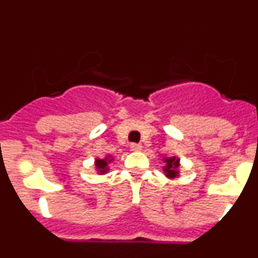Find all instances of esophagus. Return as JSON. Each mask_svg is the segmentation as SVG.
Returning <instances> with one entry per match:
<instances>
[{"label": "esophagus", "instance_id": "obj_1", "mask_svg": "<svg viewBox=\"0 0 258 258\" xmlns=\"http://www.w3.org/2000/svg\"><path fill=\"white\" fill-rule=\"evenodd\" d=\"M131 150L132 151H141L142 150V145H140V143H132Z\"/></svg>", "mask_w": 258, "mask_h": 258}]
</instances>
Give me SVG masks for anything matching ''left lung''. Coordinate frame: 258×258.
Masks as SVG:
<instances>
[{"instance_id":"1","label":"left lung","mask_w":258,"mask_h":258,"mask_svg":"<svg viewBox=\"0 0 258 258\" xmlns=\"http://www.w3.org/2000/svg\"><path fill=\"white\" fill-rule=\"evenodd\" d=\"M164 164L165 165L163 166V170L165 173V175L168 178L173 179L177 178L179 175V159L175 156L172 157H164L163 159Z\"/></svg>"}]
</instances>
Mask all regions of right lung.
I'll use <instances>...</instances> for the list:
<instances>
[{
  "label": "right lung",
  "mask_w": 258,
  "mask_h": 258,
  "mask_svg": "<svg viewBox=\"0 0 258 258\" xmlns=\"http://www.w3.org/2000/svg\"><path fill=\"white\" fill-rule=\"evenodd\" d=\"M113 161V157L111 155H107L104 159H95V168L99 174H106L108 172V164Z\"/></svg>",
  "instance_id": "1"
}]
</instances>
